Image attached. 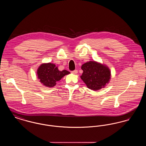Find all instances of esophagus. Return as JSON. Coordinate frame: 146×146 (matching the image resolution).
<instances>
[{
	"label": "esophagus",
	"mask_w": 146,
	"mask_h": 146,
	"mask_svg": "<svg viewBox=\"0 0 146 146\" xmlns=\"http://www.w3.org/2000/svg\"><path fill=\"white\" fill-rule=\"evenodd\" d=\"M73 74H76L77 73H78V70H73V71H72L71 72Z\"/></svg>",
	"instance_id": "1"
}]
</instances>
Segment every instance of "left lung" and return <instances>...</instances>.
Segmentation results:
<instances>
[{
  "instance_id": "1",
  "label": "left lung",
  "mask_w": 146,
  "mask_h": 146,
  "mask_svg": "<svg viewBox=\"0 0 146 146\" xmlns=\"http://www.w3.org/2000/svg\"><path fill=\"white\" fill-rule=\"evenodd\" d=\"M82 70L83 73L81 79L89 89L93 90L104 88L111 78V72L108 68L95 61L84 63Z\"/></svg>"
}]
</instances>
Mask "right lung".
Segmentation results:
<instances>
[{
	"mask_svg": "<svg viewBox=\"0 0 146 146\" xmlns=\"http://www.w3.org/2000/svg\"><path fill=\"white\" fill-rule=\"evenodd\" d=\"M66 70L60 71L55 64L49 63L42 64L39 67L37 74L40 82L47 87H53L62 77L70 74Z\"/></svg>",
	"mask_w": 146,
	"mask_h": 146,
	"instance_id": "right-lung-1",
	"label": "right lung"
}]
</instances>
